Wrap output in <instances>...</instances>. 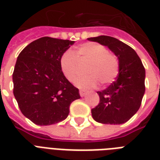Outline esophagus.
I'll list each match as a JSON object with an SVG mask.
<instances>
[{
	"mask_svg": "<svg viewBox=\"0 0 160 160\" xmlns=\"http://www.w3.org/2000/svg\"><path fill=\"white\" fill-rule=\"evenodd\" d=\"M79 94H80V96H81V97H84V96L87 94V92L84 90H80L79 91Z\"/></svg>",
	"mask_w": 160,
	"mask_h": 160,
	"instance_id": "esophagus-1",
	"label": "esophagus"
}]
</instances>
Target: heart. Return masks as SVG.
Instances as JSON below:
<instances>
[{"label": "heart", "mask_w": 160, "mask_h": 160, "mask_svg": "<svg viewBox=\"0 0 160 160\" xmlns=\"http://www.w3.org/2000/svg\"><path fill=\"white\" fill-rule=\"evenodd\" d=\"M88 62L85 72L88 74L78 78L75 84L78 88H95L98 81L108 85L115 81L119 73V59L110 53L104 45L88 42L73 51H66L60 57L59 64L62 73L69 82H73L78 73L79 63Z\"/></svg>", "instance_id": "obj_1"}]
</instances>
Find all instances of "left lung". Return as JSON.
<instances>
[{
	"instance_id": "left-lung-1",
	"label": "left lung",
	"mask_w": 160,
	"mask_h": 160,
	"mask_svg": "<svg viewBox=\"0 0 160 160\" xmlns=\"http://www.w3.org/2000/svg\"><path fill=\"white\" fill-rule=\"evenodd\" d=\"M88 39L107 46L117 56L120 64L116 81L105 90L98 92L100 102L92 109V116L99 123H125L141 105L145 91V68L136 52L116 38L101 35Z\"/></svg>"
}]
</instances>
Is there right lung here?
Wrapping results in <instances>:
<instances>
[{
  "label": "right lung",
  "instance_id": "add662e5",
  "mask_svg": "<svg viewBox=\"0 0 160 160\" xmlns=\"http://www.w3.org/2000/svg\"><path fill=\"white\" fill-rule=\"evenodd\" d=\"M74 41L42 37L18 56L12 79L13 93L22 114L39 126L58 123L80 98L78 89L62 73L59 60Z\"/></svg>",
  "mask_w": 160,
  "mask_h": 160
}]
</instances>
